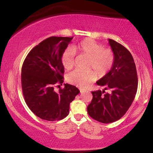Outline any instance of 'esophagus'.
Returning a JSON list of instances; mask_svg holds the SVG:
<instances>
[{"mask_svg":"<svg viewBox=\"0 0 153 153\" xmlns=\"http://www.w3.org/2000/svg\"><path fill=\"white\" fill-rule=\"evenodd\" d=\"M85 92V90L80 89V92H81V93H83V92Z\"/></svg>","mask_w":153,"mask_h":153,"instance_id":"obj_1","label":"esophagus"}]
</instances>
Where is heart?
I'll use <instances>...</instances> for the list:
<instances>
[{"mask_svg": "<svg viewBox=\"0 0 153 153\" xmlns=\"http://www.w3.org/2000/svg\"><path fill=\"white\" fill-rule=\"evenodd\" d=\"M75 52L89 58L88 68H92L99 76L105 74L113 65L114 52L110 49L104 48L103 45L91 39H86L72 48H68L61 56V62L67 70L72 69L74 65ZM97 79L96 72L93 70L84 72L76 70L68 76L69 83L80 88H86Z\"/></svg>", "mask_w": 153, "mask_h": 153, "instance_id": "heart-1", "label": "heart"}]
</instances>
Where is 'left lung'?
<instances>
[{
	"label": "left lung",
	"mask_w": 153,
	"mask_h": 153,
	"mask_svg": "<svg viewBox=\"0 0 153 153\" xmlns=\"http://www.w3.org/2000/svg\"><path fill=\"white\" fill-rule=\"evenodd\" d=\"M114 54L113 65L105 76L97 81L105 90L92 92V99L88 113L94 120L103 123L114 122L124 115L134 101L138 79L133 57L121 44L108 39Z\"/></svg>",
	"instance_id": "left-lung-1"
}]
</instances>
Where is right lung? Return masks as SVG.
I'll list each match as a JSON object with an SVG mask.
<instances>
[{
	"instance_id": "1",
	"label": "right lung",
	"mask_w": 153,
	"mask_h": 153,
	"mask_svg": "<svg viewBox=\"0 0 153 153\" xmlns=\"http://www.w3.org/2000/svg\"><path fill=\"white\" fill-rule=\"evenodd\" d=\"M73 37L51 36L32 48L21 70L23 94L29 108L42 119L61 120L69 114L70 104L80 91L65 83L63 89L54 88L63 83L61 56ZM59 86V85H57Z\"/></svg>"
}]
</instances>
